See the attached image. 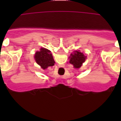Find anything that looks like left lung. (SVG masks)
<instances>
[{"label":"left lung","instance_id":"8db88e82","mask_svg":"<svg viewBox=\"0 0 121 121\" xmlns=\"http://www.w3.org/2000/svg\"><path fill=\"white\" fill-rule=\"evenodd\" d=\"M70 58L69 62L72 64L75 68H79L82 66V64L85 62L86 56L79 50L74 51L73 54L71 53Z\"/></svg>","mask_w":121,"mask_h":121}]
</instances>
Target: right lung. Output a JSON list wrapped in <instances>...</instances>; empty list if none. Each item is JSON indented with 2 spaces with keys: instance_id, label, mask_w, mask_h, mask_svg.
<instances>
[{
  "instance_id": "add662e5",
  "label": "right lung",
  "mask_w": 121,
  "mask_h": 121,
  "mask_svg": "<svg viewBox=\"0 0 121 121\" xmlns=\"http://www.w3.org/2000/svg\"><path fill=\"white\" fill-rule=\"evenodd\" d=\"M35 59L36 63L43 70L48 67H52L55 64L51 51L45 48H41L40 51L35 53Z\"/></svg>"
}]
</instances>
